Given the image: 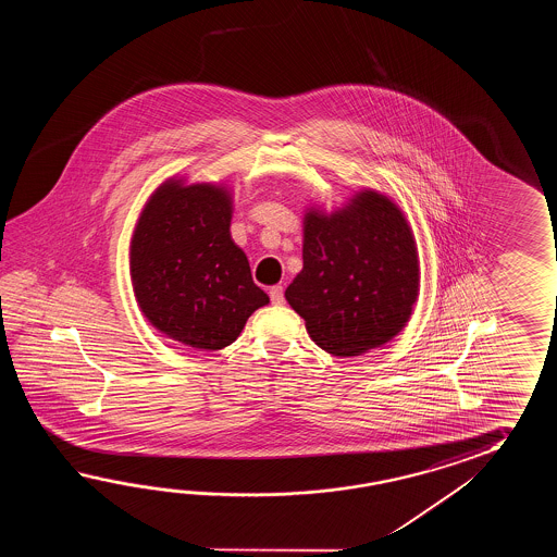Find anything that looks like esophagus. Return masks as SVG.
<instances>
[{
	"label": "esophagus",
	"mask_w": 557,
	"mask_h": 557,
	"mask_svg": "<svg viewBox=\"0 0 557 557\" xmlns=\"http://www.w3.org/2000/svg\"><path fill=\"white\" fill-rule=\"evenodd\" d=\"M269 296H271V302H273V305H283V302H284L283 286H273V288H271V290H269Z\"/></svg>",
	"instance_id": "34e87169"
}]
</instances>
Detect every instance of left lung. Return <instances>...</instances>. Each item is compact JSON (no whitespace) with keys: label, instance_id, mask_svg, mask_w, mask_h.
Wrapping results in <instances>:
<instances>
[{"label":"left lung","instance_id":"8db88e82","mask_svg":"<svg viewBox=\"0 0 557 557\" xmlns=\"http://www.w3.org/2000/svg\"><path fill=\"white\" fill-rule=\"evenodd\" d=\"M418 281L403 211L388 197L362 190L341 211L305 214L302 271L284 296L322 350L356 356L403 331Z\"/></svg>","mask_w":557,"mask_h":557}]
</instances>
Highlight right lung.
Segmentation results:
<instances>
[{"mask_svg": "<svg viewBox=\"0 0 557 557\" xmlns=\"http://www.w3.org/2000/svg\"><path fill=\"white\" fill-rule=\"evenodd\" d=\"M231 195L166 181L145 205L131 240V278L143 314L169 338L201 350L237 341L269 296L252 283L231 238Z\"/></svg>", "mask_w": 557, "mask_h": 557, "instance_id": "1", "label": "right lung"}]
</instances>
